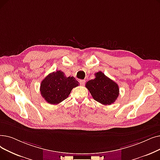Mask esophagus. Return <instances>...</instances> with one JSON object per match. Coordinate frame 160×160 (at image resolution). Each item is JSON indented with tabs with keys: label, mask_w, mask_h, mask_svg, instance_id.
Returning <instances> with one entry per match:
<instances>
[{
	"label": "esophagus",
	"mask_w": 160,
	"mask_h": 160,
	"mask_svg": "<svg viewBox=\"0 0 160 160\" xmlns=\"http://www.w3.org/2000/svg\"><path fill=\"white\" fill-rule=\"evenodd\" d=\"M79 82H80V84L81 86H84V84H85V80H80L79 81Z\"/></svg>",
	"instance_id": "34e87169"
}]
</instances>
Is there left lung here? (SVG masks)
<instances>
[{
	"instance_id": "left-lung-1",
	"label": "left lung",
	"mask_w": 160,
	"mask_h": 160,
	"mask_svg": "<svg viewBox=\"0 0 160 160\" xmlns=\"http://www.w3.org/2000/svg\"><path fill=\"white\" fill-rule=\"evenodd\" d=\"M95 78L86 82V87L93 98L104 105L115 102L119 95V87L115 82L99 71L95 74Z\"/></svg>"
}]
</instances>
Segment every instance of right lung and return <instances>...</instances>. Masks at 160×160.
I'll return each instance as SVG.
<instances>
[{
	"label": "right lung",
	"mask_w": 160,
	"mask_h": 160,
	"mask_svg": "<svg viewBox=\"0 0 160 160\" xmlns=\"http://www.w3.org/2000/svg\"><path fill=\"white\" fill-rule=\"evenodd\" d=\"M78 84L73 76L67 77L63 72L57 71L48 74L42 81L40 91L46 102L58 105L66 99L72 89Z\"/></svg>",
	"instance_id": "obj_1"
}]
</instances>
